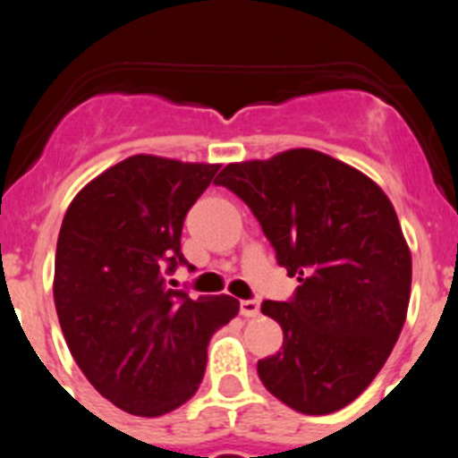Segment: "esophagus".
<instances>
[{
	"instance_id": "obj_1",
	"label": "esophagus",
	"mask_w": 458,
	"mask_h": 458,
	"mask_svg": "<svg viewBox=\"0 0 458 458\" xmlns=\"http://www.w3.org/2000/svg\"><path fill=\"white\" fill-rule=\"evenodd\" d=\"M259 312H261L259 301H242V317L252 318V317H257Z\"/></svg>"
}]
</instances>
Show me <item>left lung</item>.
<instances>
[{"label": "left lung", "mask_w": 458, "mask_h": 458, "mask_svg": "<svg viewBox=\"0 0 458 458\" xmlns=\"http://www.w3.org/2000/svg\"><path fill=\"white\" fill-rule=\"evenodd\" d=\"M250 206L276 261L297 275L290 301H263L284 345L261 383L301 414L352 403L390 357L408 317L412 255L386 192L326 152L293 148L228 164L215 179Z\"/></svg>", "instance_id": "1"}]
</instances>
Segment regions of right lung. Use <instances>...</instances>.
Returning a JSON list of instances; mask_svg holds the SVG:
<instances>
[{
  "label": "right lung",
  "instance_id": "obj_1",
  "mask_svg": "<svg viewBox=\"0 0 458 458\" xmlns=\"http://www.w3.org/2000/svg\"><path fill=\"white\" fill-rule=\"evenodd\" d=\"M219 164L132 155L75 195L55 252L59 326L101 396L135 417L192 399L208 341L239 315L230 294L191 299L165 285L182 255L186 212Z\"/></svg>",
  "mask_w": 458,
  "mask_h": 458
}]
</instances>
